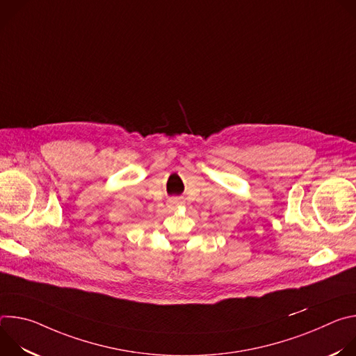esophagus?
<instances>
[{
  "label": "esophagus",
  "instance_id": "obj_1",
  "mask_svg": "<svg viewBox=\"0 0 356 356\" xmlns=\"http://www.w3.org/2000/svg\"><path fill=\"white\" fill-rule=\"evenodd\" d=\"M181 202H183V201H180V200H179V198H175V200H172V201H170V204H172V206H173V207H176V206H179V204H181Z\"/></svg>",
  "mask_w": 356,
  "mask_h": 356
}]
</instances>
